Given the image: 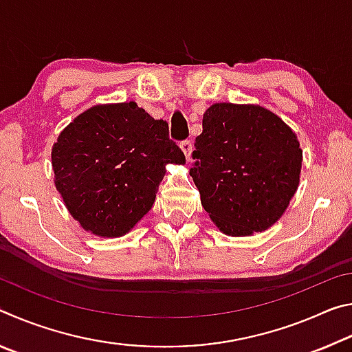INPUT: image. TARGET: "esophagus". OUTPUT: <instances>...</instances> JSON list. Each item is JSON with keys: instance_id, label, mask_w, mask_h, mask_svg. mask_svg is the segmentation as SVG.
I'll return each instance as SVG.
<instances>
[{"instance_id": "obj_1", "label": "esophagus", "mask_w": 352, "mask_h": 352, "mask_svg": "<svg viewBox=\"0 0 352 352\" xmlns=\"http://www.w3.org/2000/svg\"><path fill=\"white\" fill-rule=\"evenodd\" d=\"M180 147H182V151L184 152V155H186V158H188V162H189L190 153H192V148H194L192 141H190V140H183L180 142Z\"/></svg>"}]
</instances>
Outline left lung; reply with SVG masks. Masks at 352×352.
Here are the masks:
<instances>
[{
  "label": "left lung",
  "instance_id": "obj_1",
  "mask_svg": "<svg viewBox=\"0 0 352 352\" xmlns=\"http://www.w3.org/2000/svg\"><path fill=\"white\" fill-rule=\"evenodd\" d=\"M194 146L189 174L223 233H258L283 216L300 182L302 152L276 115L258 105L214 104Z\"/></svg>",
  "mask_w": 352,
  "mask_h": 352
}]
</instances>
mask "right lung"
I'll return each instance as SVG.
<instances>
[{
  "label": "right lung",
  "instance_id": "obj_1",
  "mask_svg": "<svg viewBox=\"0 0 352 352\" xmlns=\"http://www.w3.org/2000/svg\"><path fill=\"white\" fill-rule=\"evenodd\" d=\"M186 163L169 126L135 102L77 116L52 147L56 188L82 228L118 237L151 210L164 164Z\"/></svg>",
  "mask_w": 352,
  "mask_h": 352
}]
</instances>
